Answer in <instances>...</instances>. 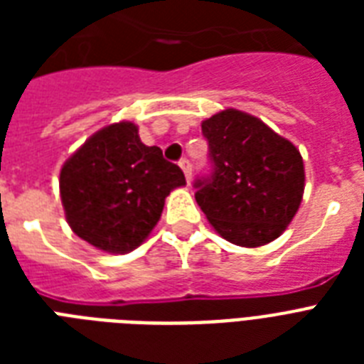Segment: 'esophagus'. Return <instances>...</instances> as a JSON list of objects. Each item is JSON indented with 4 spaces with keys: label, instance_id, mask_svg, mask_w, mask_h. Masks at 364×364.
<instances>
[{
    "label": "esophagus",
    "instance_id": "esophagus-1",
    "mask_svg": "<svg viewBox=\"0 0 364 364\" xmlns=\"http://www.w3.org/2000/svg\"><path fill=\"white\" fill-rule=\"evenodd\" d=\"M179 166H181V170H183V173H185V179H187V183H191V177H193V166H191V160L181 159L179 160Z\"/></svg>",
    "mask_w": 364,
    "mask_h": 364
}]
</instances>
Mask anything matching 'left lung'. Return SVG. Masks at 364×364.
<instances>
[{
	"label": "left lung",
	"instance_id": "1",
	"mask_svg": "<svg viewBox=\"0 0 364 364\" xmlns=\"http://www.w3.org/2000/svg\"><path fill=\"white\" fill-rule=\"evenodd\" d=\"M211 173L194 181L196 202L223 238L259 247L293 221L304 194L299 149L257 117L225 109L202 122Z\"/></svg>",
	"mask_w": 364,
	"mask_h": 364
}]
</instances>
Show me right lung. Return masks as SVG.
Segmentation results:
<instances>
[{"label": "right lung", "instance_id": "obj_1", "mask_svg": "<svg viewBox=\"0 0 364 364\" xmlns=\"http://www.w3.org/2000/svg\"><path fill=\"white\" fill-rule=\"evenodd\" d=\"M187 185L181 168L141 143L134 122L90 136L60 171V196L71 230L105 253L141 245L164 210L166 196Z\"/></svg>", "mask_w": 364, "mask_h": 364}]
</instances>
